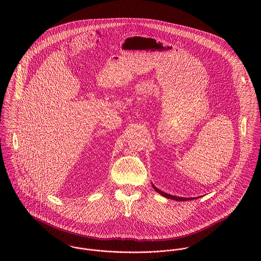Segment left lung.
Wrapping results in <instances>:
<instances>
[{
    "instance_id": "obj_1",
    "label": "left lung",
    "mask_w": 261,
    "mask_h": 261,
    "mask_svg": "<svg viewBox=\"0 0 261 261\" xmlns=\"http://www.w3.org/2000/svg\"><path fill=\"white\" fill-rule=\"evenodd\" d=\"M152 188H153V190H155L159 194H161L163 197H166V198H168V199H172V200H176V201H188V200H193V199H195V198H184V197H178V196H174V195L167 194V193H165V192L159 190L153 184H152Z\"/></svg>"
}]
</instances>
